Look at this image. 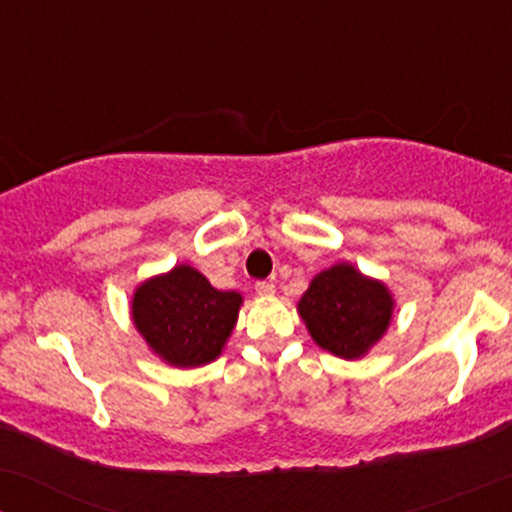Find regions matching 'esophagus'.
<instances>
[{"label":"esophagus","mask_w":512,"mask_h":512,"mask_svg":"<svg viewBox=\"0 0 512 512\" xmlns=\"http://www.w3.org/2000/svg\"><path fill=\"white\" fill-rule=\"evenodd\" d=\"M274 281H257L255 284V291L260 293V296H274Z\"/></svg>","instance_id":"1"}]
</instances>
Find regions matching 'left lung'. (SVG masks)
<instances>
[{
    "mask_svg": "<svg viewBox=\"0 0 512 512\" xmlns=\"http://www.w3.org/2000/svg\"><path fill=\"white\" fill-rule=\"evenodd\" d=\"M392 313L395 298L385 281L361 274L351 262L315 274L298 301L313 342L346 361L366 356L385 337Z\"/></svg>",
    "mask_w": 512,
    "mask_h": 512,
    "instance_id": "left-lung-1",
    "label": "left lung"
}]
</instances>
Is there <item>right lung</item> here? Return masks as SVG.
I'll return each mask as SVG.
<instances>
[{
    "mask_svg": "<svg viewBox=\"0 0 512 512\" xmlns=\"http://www.w3.org/2000/svg\"><path fill=\"white\" fill-rule=\"evenodd\" d=\"M243 296L219 291L190 264L149 276L134 289L132 322L154 354L173 368L216 361L238 322Z\"/></svg>",
    "mask_w": 512,
    "mask_h": 512,
    "instance_id": "1",
    "label": "right lung"
}]
</instances>
